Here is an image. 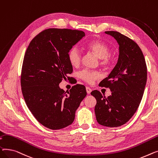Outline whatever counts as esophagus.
Instances as JSON below:
<instances>
[{
	"label": "esophagus",
	"instance_id": "1",
	"mask_svg": "<svg viewBox=\"0 0 158 158\" xmlns=\"http://www.w3.org/2000/svg\"><path fill=\"white\" fill-rule=\"evenodd\" d=\"M86 91H87V94H90V92H92V89L89 87H86Z\"/></svg>",
	"mask_w": 158,
	"mask_h": 158
}]
</instances>
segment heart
<instances>
[{"label":"heart","instance_id":"1","mask_svg":"<svg viewBox=\"0 0 158 158\" xmlns=\"http://www.w3.org/2000/svg\"><path fill=\"white\" fill-rule=\"evenodd\" d=\"M87 48L100 59V64L103 66H107L110 62L109 57V48L106 44L99 41L90 42ZM68 57L69 63L73 67H77L81 62V53L77 46H73L68 52ZM79 77L89 83H92L94 80L99 79L100 75L98 72L91 71L87 69L81 71L78 74Z\"/></svg>","mask_w":158,"mask_h":158}]
</instances>
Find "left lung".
Returning <instances> with one entry per match:
<instances>
[{
    "mask_svg": "<svg viewBox=\"0 0 158 158\" xmlns=\"http://www.w3.org/2000/svg\"><path fill=\"white\" fill-rule=\"evenodd\" d=\"M117 41L119 55L115 66L99 83L109 88L112 94L106 98L97 90L91 92L96 99L95 114L98 123L106 127H118L129 121L142 99L147 70L139 46L128 37L116 31H106Z\"/></svg>",
    "mask_w": 158,
    "mask_h": 158,
    "instance_id": "8db88e82",
    "label": "left lung"
}]
</instances>
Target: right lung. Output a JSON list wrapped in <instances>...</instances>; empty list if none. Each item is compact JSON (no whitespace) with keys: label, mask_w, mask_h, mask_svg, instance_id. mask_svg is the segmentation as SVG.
<instances>
[{"label":"right lung","mask_w":158,"mask_h":158,"mask_svg":"<svg viewBox=\"0 0 158 158\" xmlns=\"http://www.w3.org/2000/svg\"><path fill=\"white\" fill-rule=\"evenodd\" d=\"M85 35L67 29H46L31 41L25 52L21 75L22 94L27 107L38 121L53 130L71 125L81 101L84 85L77 84L65 92L59 87L73 73L68 54Z\"/></svg>","instance_id":"1"}]
</instances>
